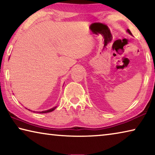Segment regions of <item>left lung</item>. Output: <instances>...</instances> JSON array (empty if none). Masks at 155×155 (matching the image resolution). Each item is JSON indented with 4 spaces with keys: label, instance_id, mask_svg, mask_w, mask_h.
<instances>
[{
    "label": "left lung",
    "instance_id": "8db88e82",
    "mask_svg": "<svg viewBox=\"0 0 155 155\" xmlns=\"http://www.w3.org/2000/svg\"><path fill=\"white\" fill-rule=\"evenodd\" d=\"M127 31H128V33L130 34V35H132V33H131V32H130V30H129V29H127Z\"/></svg>",
    "mask_w": 155,
    "mask_h": 155
}]
</instances>
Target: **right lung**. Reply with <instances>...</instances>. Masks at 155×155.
<instances>
[{"instance_id":"obj_1","label":"right lung","mask_w":155,"mask_h":155,"mask_svg":"<svg viewBox=\"0 0 155 155\" xmlns=\"http://www.w3.org/2000/svg\"><path fill=\"white\" fill-rule=\"evenodd\" d=\"M55 108H56V107H53V108H52L51 109L46 110V111H39V113H40V114H45V113H49V112H51V111H53V110L55 109Z\"/></svg>"}]
</instances>
